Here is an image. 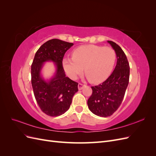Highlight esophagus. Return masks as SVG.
Wrapping results in <instances>:
<instances>
[{"instance_id": "34e87169", "label": "esophagus", "mask_w": 156, "mask_h": 156, "mask_svg": "<svg viewBox=\"0 0 156 156\" xmlns=\"http://www.w3.org/2000/svg\"><path fill=\"white\" fill-rule=\"evenodd\" d=\"M84 87V84H83L81 83H79V84H78V89L79 90H82Z\"/></svg>"}]
</instances>
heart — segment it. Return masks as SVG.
<instances>
[{
  "instance_id": "1",
  "label": "heart",
  "mask_w": 156,
  "mask_h": 156,
  "mask_svg": "<svg viewBox=\"0 0 156 156\" xmlns=\"http://www.w3.org/2000/svg\"><path fill=\"white\" fill-rule=\"evenodd\" d=\"M72 58L62 59V68L68 76L76 79L84 72L93 83H102L109 77L115 64L116 55L110 47L85 45L75 49Z\"/></svg>"
}]
</instances>
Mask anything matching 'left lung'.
I'll return each instance as SVG.
<instances>
[{
	"label": "left lung",
	"mask_w": 156,
	"mask_h": 156,
	"mask_svg": "<svg viewBox=\"0 0 156 156\" xmlns=\"http://www.w3.org/2000/svg\"><path fill=\"white\" fill-rule=\"evenodd\" d=\"M107 42L116 52V67L106 81L92 87V96L87 101L90 111L100 117L111 116L120 107L129 78V65L124 52L115 42Z\"/></svg>",
	"instance_id": "left-lung-1"
}]
</instances>
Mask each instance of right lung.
Returning a JSON list of instances; mask_svg holds the SVG:
<instances>
[{
    "mask_svg": "<svg viewBox=\"0 0 156 156\" xmlns=\"http://www.w3.org/2000/svg\"><path fill=\"white\" fill-rule=\"evenodd\" d=\"M73 44L58 39L46 41L37 51L31 66V83L37 103L45 114L58 116L66 112L74 94L78 91V83L66 76L62 61L64 54ZM55 63V72L49 80L42 76L44 63Z\"/></svg>",
    "mask_w": 156,
    "mask_h": 156,
    "instance_id": "right-lung-1",
    "label": "right lung"
}]
</instances>
